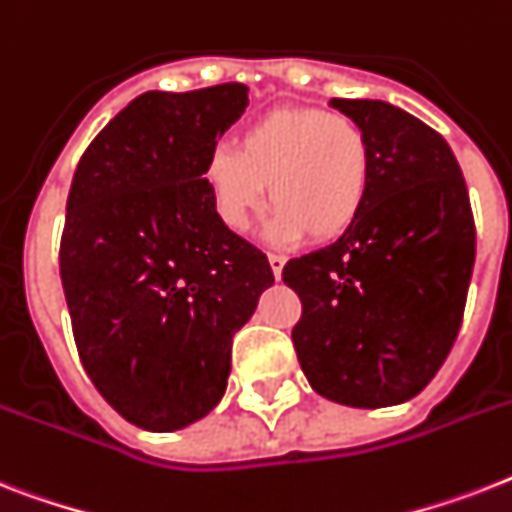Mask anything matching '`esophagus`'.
Returning a JSON list of instances; mask_svg holds the SVG:
<instances>
[{
  "label": "esophagus",
  "instance_id": "34e87169",
  "mask_svg": "<svg viewBox=\"0 0 512 512\" xmlns=\"http://www.w3.org/2000/svg\"><path fill=\"white\" fill-rule=\"evenodd\" d=\"M268 263H270V268H273V276L281 278V270H284V265H286V257L284 255H273V252H270Z\"/></svg>",
  "mask_w": 512,
  "mask_h": 512
}]
</instances>
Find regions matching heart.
I'll list each match as a JSON object with an SVG mask.
<instances>
[{
    "instance_id": "1",
    "label": "heart",
    "mask_w": 512,
    "mask_h": 512,
    "mask_svg": "<svg viewBox=\"0 0 512 512\" xmlns=\"http://www.w3.org/2000/svg\"><path fill=\"white\" fill-rule=\"evenodd\" d=\"M371 139L352 118L321 107H276L252 120L236 152L213 149L205 186L220 223L244 231L263 207L265 186L273 242H334L355 226L371 191Z\"/></svg>"
}]
</instances>
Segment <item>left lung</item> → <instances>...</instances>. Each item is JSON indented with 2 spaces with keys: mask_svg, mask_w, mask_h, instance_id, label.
<instances>
[{
  "mask_svg": "<svg viewBox=\"0 0 512 512\" xmlns=\"http://www.w3.org/2000/svg\"><path fill=\"white\" fill-rule=\"evenodd\" d=\"M373 149L371 191L334 244L284 265L302 299L292 342L315 392L350 407L400 405L450 355L476 260V226L450 144L378 99H331Z\"/></svg>",
  "mask_w": 512,
  "mask_h": 512,
  "instance_id": "1",
  "label": "left lung"
}]
</instances>
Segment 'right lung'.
Segmentation results:
<instances>
[{
	"label": "right lung",
	"mask_w": 512,
	"mask_h": 512,
	"mask_svg": "<svg viewBox=\"0 0 512 512\" xmlns=\"http://www.w3.org/2000/svg\"><path fill=\"white\" fill-rule=\"evenodd\" d=\"M247 91L141 94L86 147L70 184L60 278L78 355L139 429H184L218 405L231 339L273 284L268 257L220 223L202 178Z\"/></svg>",
	"instance_id": "right-lung-1"
}]
</instances>
